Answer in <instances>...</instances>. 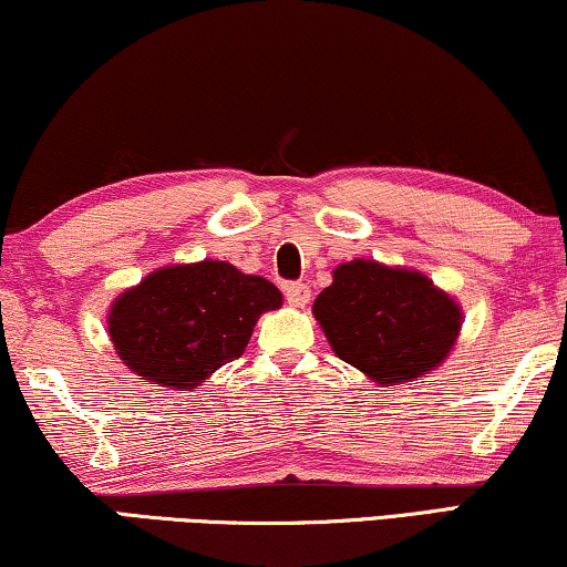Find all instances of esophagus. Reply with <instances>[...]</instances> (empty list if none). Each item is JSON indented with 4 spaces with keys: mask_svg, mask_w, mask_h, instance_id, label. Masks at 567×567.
Wrapping results in <instances>:
<instances>
[{
    "mask_svg": "<svg viewBox=\"0 0 567 567\" xmlns=\"http://www.w3.org/2000/svg\"><path fill=\"white\" fill-rule=\"evenodd\" d=\"M285 298L290 306L302 308L310 300V287L306 282H285Z\"/></svg>",
    "mask_w": 567,
    "mask_h": 567,
    "instance_id": "obj_1",
    "label": "esophagus"
}]
</instances>
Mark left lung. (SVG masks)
<instances>
[{"label":"left lung","mask_w":567,"mask_h":567,"mask_svg":"<svg viewBox=\"0 0 567 567\" xmlns=\"http://www.w3.org/2000/svg\"><path fill=\"white\" fill-rule=\"evenodd\" d=\"M313 313L333 352L378 385L409 382L434 370L462 326L457 302L424 275L367 259L333 272Z\"/></svg>","instance_id":"obj_1"}]
</instances>
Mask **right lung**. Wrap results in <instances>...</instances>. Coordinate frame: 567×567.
I'll return each instance as SVG.
<instances>
[{
  "label": "right lung",
  "mask_w": 567,
  "mask_h": 567,
  "mask_svg": "<svg viewBox=\"0 0 567 567\" xmlns=\"http://www.w3.org/2000/svg\"><path fill=\"white\" fill-rule=\"evenodd\" d=\"M282 292L265 277L238 272L226 261L177 265L148 275L110 310V339L141 380L195 388L249 344L265 310Z\"/></svg>",
  "instance_id": "1"
}]
</instances>
